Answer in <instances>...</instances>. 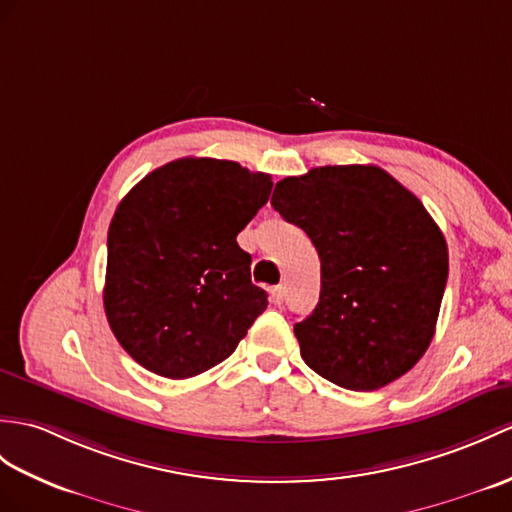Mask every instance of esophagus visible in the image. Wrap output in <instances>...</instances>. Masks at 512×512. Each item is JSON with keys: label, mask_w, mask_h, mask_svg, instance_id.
<instances>
[{"label": "esophagus", "mask_w": 512, "mask_h": 512, "mask_svg": "<svg viewBox=\"0 0 512 512\" xmlns=\"http://www.w3.org/2000/svg\"><path fill=\"white\" fill-rule=\"evenodd\" d=\"M283 301H285V285H277V288L272 290V303L283 305Z\"/></svg>", "instance_id": "1"}]
</instances>
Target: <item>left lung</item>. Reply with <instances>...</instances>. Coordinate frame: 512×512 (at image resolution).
Wrapping results in <instances>:
<instances>
[{
	"instance_id": "obj_1",
	"label": "left lung",
	"mask_w": 512,
	"mask_h": 512,
	"mask_svg": "<svg viewBox=\"0 0 512 512\" xmlns=\"http://www.w3.org/2000/svg\"><path fill=\"white\" fill-rule=\"evenodd\" d=\"M270 205L320 257L318 305L294 325L305 364L358 392L406 375L434 338L449 272L423 202L377 165H325L283 178Z\"/></svg>"
}]
</instances>
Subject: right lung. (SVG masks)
<instances>
[{
  "instance_id": "add662e5",
  "label": "right lung",
  "mask_w": 512,
  "mask_h": 512,
  "mask_svg": "<svg viewBox=\"0 0 512 512\" xmlns=\"http://www.w3.org/2000/svg\"><path fill=\"white\" fill-rule=\"evenodd\" d=\"M270 189L264 172L187 157L124 196L106 240L104 312L130 358L161 377L187 379L235 351L268 305L237 233Z\"/></svg>"
}]
</instances>
